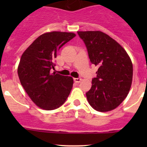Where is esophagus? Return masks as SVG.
Listing matches in <instances>:
<instances>
[{
  "mask_svg": "<svg viewBox=\"0 0 147 147\" xmlns=\"http://www.w3.org/2000/svg\"><path fill=\"white\" fill-rule=\"evenodd\" d=\"M74 81H75L76 83H79L82 81V79L80 78H74Z\"/></svg>",
  "mask_w": 147,
  "mask_h": 147,
  "instance_id": "34e87169",
  "label": "esophagus"
}]
</instances>
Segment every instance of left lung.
Instances as JSON below:
<instances>
[{
	"instance_id": "left-lung-1",
	"label": "left lung",
	"mask_w": 147,
	"mask_h": 147,
	"mask_svg": "<svg viewBox=\"0 0 147 147\" xmlns=\"http://www.w3.org/2000/svg\"><path fill=\"white\" fill-rule=\"evenodd\" d=\"M87 47L89 58L98 67L92 80L87 101L95 110L115 109L127 97L132 82L131 59L117 41L101 31H78Z\"/></svg>"
}]
</instances>
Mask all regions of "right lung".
Returning <instances> with one entry per match:
<instances>
[{"instance_id":"1","label":"right lung","mask_w":147,"mask_h":147,"mask_svg":"<svg viewBox=\"0 0 147 147\" xmlns=\"http://www.w3.org/2000/svg\"><path fill=\"white\" fill-rule=\"evenodd\" d=\"M75 37L72 32H50L38 37L22 55L18 74L22 86L39 107L53 110L65 103L73 85L71 77L50 70L54 69L57 51Z\"/></svg>"}]
</instances>
